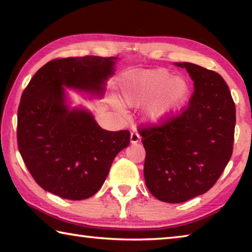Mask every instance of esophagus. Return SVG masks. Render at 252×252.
I'll return each mask as SVG.
<instances>
[{
  "label": "esophagus",
  "mask_w": 252,
  "mask_h": 252,
  "mask_svg": "<svg viewBox=\"0 0 252 252\" xmlns=\"http://www.w3.org/2000/svg\"><path fill=\"white\" fill-rule=\"evenodd\" d=\"M140 140H141V136H140V134H138V133H136V132L131 133V143L132 144L137 143Z\"/></svg>",
  "instance_id": "1"
}]
</instances>
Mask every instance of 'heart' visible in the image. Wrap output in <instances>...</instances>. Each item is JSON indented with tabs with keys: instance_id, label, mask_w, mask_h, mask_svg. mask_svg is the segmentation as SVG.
I'll return each instance as SVG.
<instances>
[{
	"instance_id": "b5f03b06",
	"label": "heart",
	"mask_w": 252,
	"mask_h": 252,
	"mask_svg": "<svg viewBox=\"0 0 252 252\" xmlns=\"http://www.w3.org/2000/svg\"><path fill=\"white\" fill-rule=\"evenodd\" d=\"M189 83L185 78L174 77L168 69L158 68L132 73L122 84V99L129 106L149 103L147 115L159 121L184 103L189 95Z\"/></svg>"
}]
</instances>
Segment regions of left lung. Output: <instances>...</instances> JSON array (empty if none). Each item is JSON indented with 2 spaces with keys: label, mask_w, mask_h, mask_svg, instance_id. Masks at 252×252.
<instances>
[{
  "label": "left lung",
  "mask_w": 252,
  "mask_h": 252,
  "mask_svg": "<svg viewBox=\"0 0 252 252\" xmlns=\"http://www.w3.org/2000/svg\"><path fill=\"white\" fill-rule=\"evenodd\" d=\"M175 65L194 81L189 104L159 125L138 127L147 189L170 203L205 194L217 183L232 157L236 123L235 103L220 74L190 63Z\"/></svg>",
  "instance_id": "left-lung-1"
}]
</instances>
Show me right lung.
<instances>
[{"instance_id":"add662e5","label":"right lung","mask_w":252,"mask_h":252,"mask_svg":"<svg viewBox=\"0 0 252 252\" xmlns=\"http://www.w3.org/2000/svg\"><path fill=\"white\" fill-rule=\"evenodd\" d=\"M116 58H56L36 71L21 95L17 143L27 169L42 189L65 199L93 196L130 132L106 131L83 109L69 110L63 85L103 93Z\"/></svg>"}]
</instances>
